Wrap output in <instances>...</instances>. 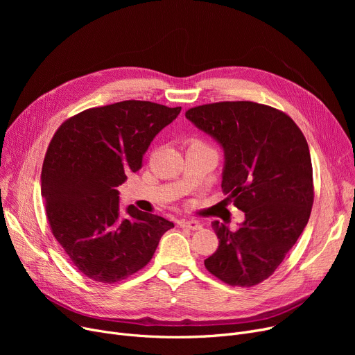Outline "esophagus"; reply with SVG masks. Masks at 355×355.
<instances>
[{
	"instance_id": "obj_1",
	"label": "esophagus",
	"mask_w": 355,
	"mask_h": 355,
	"mask_svg": "<svg viewBox=\"0 0 355 355\" xmlns=\"http://www.w3.org/2000/svg\"><path fill=\"white\" fill-rule=\"evenodd\" d=\"M181 227H187L190 230H200L202 225L198 220H184L181 221Z\"/></svg>"
}]
</instances>
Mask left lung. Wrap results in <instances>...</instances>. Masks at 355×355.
<instances>
[{"instance_id":"8db88e82","label":"left lung","mask_w":355,"mask_h":355,"mask_svg":"<svg viewBox=\"0 0 355 355\" xmlns=\"http://www.w3.org/2000/svg\"><path fill=\"white\" fill-rule=\"evenodd\" d=\"M225 153L221 189L245 221L232 232L213 221L217 250L207 270L233 286L268 279L308 225L312 164L301 129L284 112L254 102H218L185 112Z\"/></svg>"}]
</instances>
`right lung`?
Here are the masks:
<instances>
[{
  "label": "right lung",
  "mask_w": 355,
  "mask_h": 355,
  "mask_svg": "<svg viewBox=\"0 0 355 355\" xmlns=\"http://www.w3.org/2000/svg\"><path fill=\"white\" fill-rule=\"evenodd\" d=\"M181 107L123 101L92 107L54 134L42 170V197L53 236L83 275L115 284L153 259L173 221L128 206L121 184Z\"/></svg>",
  "instance_id": "add662e5"
}]
</instances>
